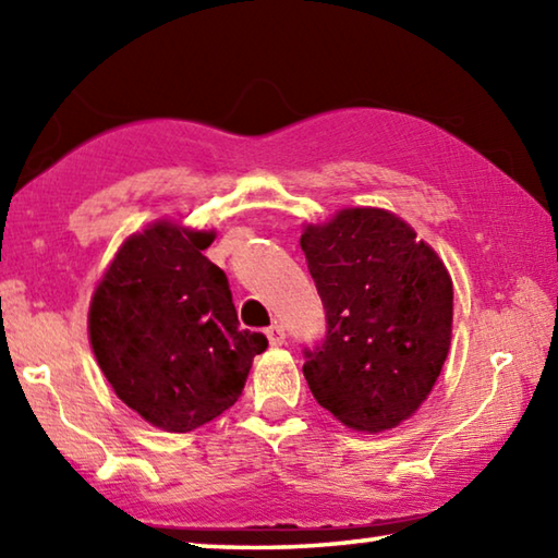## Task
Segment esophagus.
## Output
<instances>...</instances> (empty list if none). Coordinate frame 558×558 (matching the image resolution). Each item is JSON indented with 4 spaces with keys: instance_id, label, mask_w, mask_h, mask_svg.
Returning <instances> with one entry per match:
<instances>
[{
    "instance_id": "obj_1",
    "label": "esophagus",
    "mask_w": 558,
    "mask_h": 558,
    "mask_svg": "<svg viewBox=\"0 0 558 558\" xmlns=\"http://www.w3.org/2000/svg\"><path fill=\"white\" fill-rule=\"evenodd\" d=\"M266 337H268L270 347H282V344H286V329H282L280 325L268 327L266 329Z\"/></svg>"
}]
</instances>
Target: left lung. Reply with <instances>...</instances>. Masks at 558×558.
<instances>
[{
    "instance_id": "1",
    "label": "left lung",
    "mask_w": 558,
    "mask_h": 558,
    "mask_svg": "<svg viewBox=\"0 0 558 558\" xmlns=\"http://www.w3.org/2000/svg\"><path fill=\"white\" fill-rule=\"evenodd\" d=\"M300 245L327 315L305 352L310 391L342 426L381 433L421 409L446 364L452 280L411 223L376 206H347L302 226Z\"/></svg>"
}]
</instances>
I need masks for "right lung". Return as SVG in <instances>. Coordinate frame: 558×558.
I'll return each instance as SVG.
<instances>
[{
	"label": "right lung",
	"instance_id": "right-lung-1",
	"mask_svg": "<svg viewBox=\"0 0 558 558\" xmlns=\"http://www.w3.org/2000/svg\"><path fill=\"white\" fill-rule=\"evenodd\" d=\"M214 229L157 219L128 235L88 307V339L118 399L186 433L239 401L268 339L239 327L229 280L204 256Z\"/></svg>",
	"mask_w": 558,
	"mask_h": 558
}]
</instances>
